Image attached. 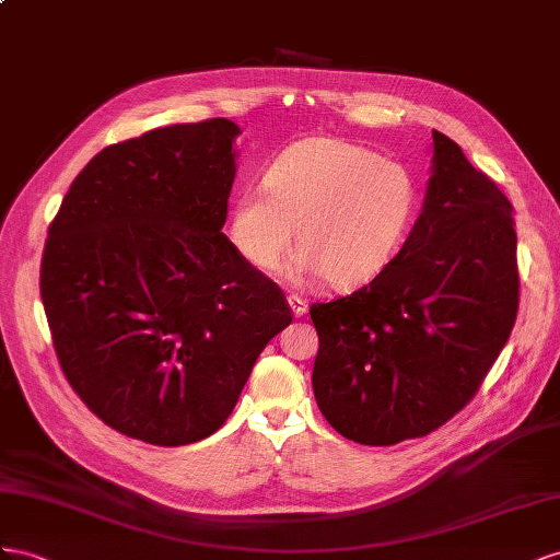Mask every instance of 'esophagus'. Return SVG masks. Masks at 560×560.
Returning <instances> with one entry per match:
<instances>
[{"instance_id": "1", "label": "esophagus", "mask_w": 560, "mask_h": 560, "mask_svg": "<svg viewBox=\"0 0 560 560\" xmlns=\"http://www.w3.org/2000/svg\"><path fill=\"white\" fill-rule=\"evenodd\" d=\"M289 307H291L293 316H302L307 312V300L300 298V295H289Z\"/></svg>"}]
</instances>
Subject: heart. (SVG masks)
Instances as JSON below:
<instances>
[{"mask_svg": "<svg viewBox=\"0 0 560 560\" xmlns=\"http://www.w3.org/2000/svg\"><path fill=\"white\" fill-rule=\"evenodd\" d=\"M420 209L412 173L340 138H307L285 150L262 185L236 191L230 242L258 271H277L295 242L293 281L332 289L375 279L401 250Z\"/></svg>", "mask_w": 560, "mask_h": 560, "instance_id": "heart-1", "label": "heart"}]
</instances>
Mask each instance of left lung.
<instances>
[{"label":"left lung","mask_w":560,"mask_h":560,"mask_svg":"<svg viewBox=\"0 0 560 560\" xmlns=\"http://www.w3.org/2000/svg\"><path fill=\"white\" fill-rule=\"evenodd\" d=\"M422 213L396 258L363 289L310 314L312 387L349 441L431 434L476 396L518 312L511 203L439 131Z\"/></svg>","instance_id":"8db88e82"}]
</instances>
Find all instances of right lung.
Segmentation results:
<instances>
[{"label": "right lung", "instance_id": "1", "mask_svg": "<svg viewBox=\"0 0 560 560\" xmlns=\"http://www.w3.org/2000/svg\"><path fill=\"white\" fill-rule=\"evenodd\" d=\"M238 133L218 117L109 145L49 228L39 291L58 363L124 436L166 448L211 436L293 322L279 285L220 232Z\"/></svg>", "mask_w": 560, "mask_h": 560}]
</instances>
